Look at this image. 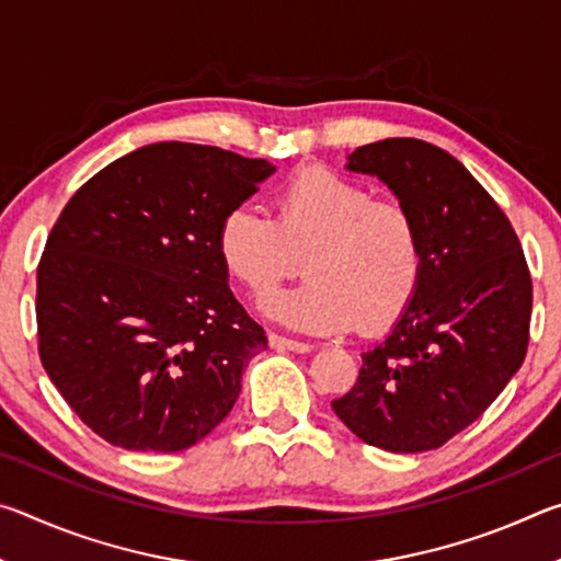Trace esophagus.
Listing matches in <instances>:
<instances>
[{
    "instance_id": "34e87169",
    "label": "esophagus",
    "mask_w": 561,
    "mask_h": 561,
    "mask_svg": "<svg viewBox=\"0 0 561 561\" xmlns=\"http://www.w3.org/2000/svg\"><path fill=\"white\" fill-rule=\"evenodd\" d=\"M270 346L279 351H294V354H307V351H311V346L304 344V341L287 339L282 334H270Z\"/></svg>"
}]
</instances>
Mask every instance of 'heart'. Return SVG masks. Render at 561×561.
I'll use <instances>...</instances> for the list:
<instances>
[{
	"instance_id": "heart-1",
	"label": "heart",
	"mask_w": 561,
	"mask_h": 561,
	"mask_svg": "<svg viewBox=\"0 0 561 561\" xmlns=\"http://www.w3.org/2000/svg\"><path fill=\"white\" fill-rule=\"evenodd\" d=\"M225 272L262 297L299 270L307 282L277 291L262 309L309 334L351 324L381 329L403 314L425 272L417 215L329 168H304L277 193V220L260 207L234 205L217 227Z\"/></svg>"
}]
</instances>
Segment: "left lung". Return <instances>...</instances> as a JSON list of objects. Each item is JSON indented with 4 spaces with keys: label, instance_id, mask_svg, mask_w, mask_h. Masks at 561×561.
<instances>
[{
    "label": "left lung",
    "instance_id": "obj_1",
    "mask_svg": "<svg viewBox=\"0 0 561 561\" xmlns=\"http://www.w3.org/2000/svg\"><path fill=\"white\" fill-rule=\"evenodd\" d=\"M346 168L381 178L417 215L425 272L391 334L360 356L354 388L331 408L374 448L435 450L478 421L525 360V252L488 190L438 146L386 138L356 148Z\"/></svg>",
    "mask_w": 561,
    "mask_h": 561
}]
</instances>
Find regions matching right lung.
<instances>
[{"label": "right lung", "mask_w": 561, "mask_h": 561, "mask_svg": "<svg viewBox=\"0 0 561 561\" xmlns=\"http://www.w3.org/2000/svg\"><path fill=\"white\" fill-rule=\"evenodd\" d=\"M272 173L170 140L113 160L66 203L36 270L39 356L106 443L178 453L232 411L267 336L227 287L217 227Z\"/></svg>", "instance_id": "add662e5"}]
</instances>
